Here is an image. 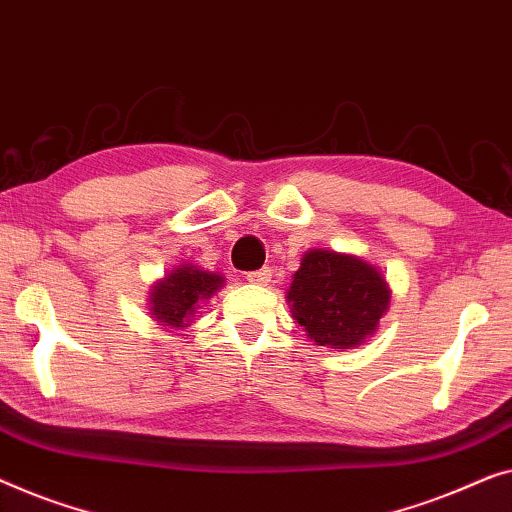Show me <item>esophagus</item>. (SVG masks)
Instances as JSON below:
<instances>
[{"label":"esophagus","mask_w":512,"mask_h":512,"mask_svg":"<svg viewBox=\"0 0 512 512\" xmlns=\"http://www.w3.org/2000/svg\"><path fill=\"white\" fill-rule=\"evenodd\" d=\"M246 280H248V283H253V285H269L271 283V269H259V271L248 273Z\"/></svg>","instance_id":"34e87169"}]
</instances>
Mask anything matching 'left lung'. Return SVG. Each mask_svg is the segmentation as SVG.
Instances as JSON below:
<instances>
[{"label":"left lung","mask_w":512,"mask_h":512,"mask_svg":"<svg viewBox=\"0 0 512 512\" xmlns=\"http://www.w3.org/2000/svg\"><path fill=\"white\" fill-rule=\"evenodd\" d=\"M285 299L315 345L343 352L376 334L392 290L383 271L364 257L313 248L301 257Z\"/></svg>","instance_id":"obj_1"}]
</instances>
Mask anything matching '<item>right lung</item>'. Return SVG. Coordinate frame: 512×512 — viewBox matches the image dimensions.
<instances>
[{
	"label": "right lung",
	"mask_w": 512,
	"mask_h": 512,
	"mask_svg": "<svg viewBox=\"0 0 512 512\" xmlns=\"http://www.w3.org/2000/svg\"><path fill=\"white\" fill-rule=\"evenodd\" d=\"M225 285L222 273L206 271L201 266L185 262L160 280H155L148 292V311L157 325L169 329L190 327L201 301H208Z\"/></svg>",
	"instance_id": "obj_1"
}]
</instances>
